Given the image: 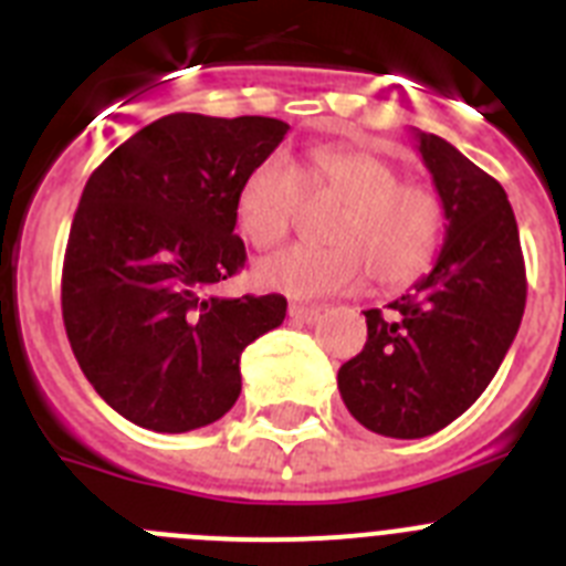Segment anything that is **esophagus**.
Returning <instances> with one entry per match:
<instances>
[{
    "instance_id": "obj_1",
    "label": "esophagus",
    "mask_w": 566,
    "mask_h": 566,
    "mask_svg": "<svg viewBox=\"0 0 566 566\" xmlns=\"http://www.w3.org/2000/svg\"><path fill=\"white\" fill-rule=\"evenodd\" d=\"M289 317H292L294 323H306V326H312V323H317V319H319V308L292 303V306H289Z\"/></svg>"
}]
</instances>
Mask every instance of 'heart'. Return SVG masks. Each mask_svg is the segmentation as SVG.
I'll return each instance as SVG.
<instances>
[{"instance_id":"b5f03b06","label":"heart","mask_w":566,"mask_h":566,"mask_svg":"<svg viewBox=\"0 0 566 566\" xmlns=\"http://www.w3.org/2000/svg\"><path fill=\"white\" fill-rule=\"evenodd\" d=\"M306 195L339 203L326 227L332 247H292L254 266L260 289L308 300L352 292L365 277L405 286L431 266L444 232L437 192L402 181L394 164L363 149H317L306 169L286 153L254 164L238 189V227L258 249L286 238Z\"/></svg>"}]
</instances>
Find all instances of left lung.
Masks as SVG:
<instances>
[{
    "mask_svg": "<svg viewBox=\"0 0 566 566\" xmlns=\"http://www.w3.org/2000/svg\"><path fill=\"white\" fill-rule=\"evenodd\" d=\"M413 138L444 209L442 252L388 317L363 312L368 339L337 374L352 417L391 439L431 437L482 397L527 300L516 214L502 184L439 135L413 129Z\"/></svg>",
    "mask_w": 566,
    "mask_h": 566,
    "instance_id": "8db88e82",
    "label": "left lung"
}]
</instances>
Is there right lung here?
<instances>
[{
    "label": "right lung",
    "mask_w": 566,
    "mask_h": 566,
    "mask_svg": "<svg viewBox=\"0 0 566 566\" xmlns=\"http://www.w3.org/2000/svg\"><path fill=\"white\" fill-rule=\"evenodd\" d=\"M286 122L172 113L90 175L70 227L62 317L98 397L158 433L212 424L240 397V354L286 317V297H214L247 263L238 189Z\"/></svg>",
    "instance_id": "right-lung-1"
}]
</instances>
